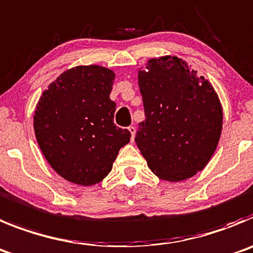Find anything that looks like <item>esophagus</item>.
Wrapping results in <instances>:
<instances>
[{
	"instance_id": "34e87169",
	"label": "esophagus",
	"mask_w": 253,
	"mask_h": 253,
	"mask_svg": "<svg viewBox=\"0 0 253 253\" xmlns=\"http://www.w3.org/2000/svg\"><path fill=\"white\" fill-rule=\"evenodd\" d=\"M128 130L130 131V134H131L130 139H131V142H133L134 138H135V128H134L133 125H130V126H129V128H128Z\"/></svg>"
}]
</instances>
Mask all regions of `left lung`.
<instances>
[{
  "instance_id": "8db88e82",
  "label": "left lung",
  "mask_w": 253,
  "mask_h": 253,
  "mask_svg": "<svg viewBox=\"0 0 253 253\" xmlns=\"http://www.w3.org/2000/svg\"><path fill=\"white\" fill-rule=\"evenodd\" d=\"M145 119L135 143L161 179L180 182L202 170L222 131L221 101L205 76L177 56L150 59L138 71Z\"/></svg>"
}]
</instances>
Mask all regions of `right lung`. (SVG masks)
I'll list each match as a JSON object with an SVG mask.
<instances>
[{
  "instance_id": "1",
  "label": "right lung",
  "mask_w": 253,
  "mask_h": 253,
  "mask_svg": "<svg viewBox=\"0 0 253 253\" xmlns=\"http://www.w3.org/2000/svg\"><path fill=\"white\" fill-rule=\"evenodd\" d=\"M114 71L99 65L76 66L51 83L37 103L34 129L39 147L69 182H101L120 148L130 142V131L114 124Z\"/></svg>"
}]
</instances>
